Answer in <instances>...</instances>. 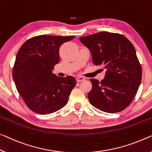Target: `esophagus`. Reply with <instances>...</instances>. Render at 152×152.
<instances>
[{
	"label": "esophagus",
	"instance_id": "obj_1",
	"mask_svg": "<svg viewBox=\"0 0 152 152\" xmlns=\"http://www.w3.org/2000/svg\"><path fill=\"white\" fill-rule=\"evenodd\" d=\"M83 80H85V78L83 77H76V81L77 82H80V81H82Z\"/></svg>",
	"mask_w": 152,
	"mask_h": 152
}]
</instances>
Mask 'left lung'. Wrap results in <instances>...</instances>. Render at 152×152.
I'll return each instance as SVG.
<instances>
[{
	"mask_svg": "<svg viewBox=\"0 0 152 152\" xmlns=\"http://www.w3.org/2000/svg\"><path fill=\"white\" fill-rule=\"evenodd\" d=\"M79 40L89 49L94 64L106 70L100 82L90 79V104L106 113L123 111L131 103L142 78L134 47L122 34L109 32L81 37Z\"/></svg>",
	"mask_w": 152,
	"mask_h": 152,
	"instance_id": "8db88e82",
	"label": "left lung"
}]
</instances>
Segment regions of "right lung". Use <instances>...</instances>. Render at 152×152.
<instances>
[{
  "mask_svg": "<svg viewBox=\"0 0 152 152\" xmlns=\"http://www.w3.org/2000/svg\"><path fill=\"white\" fill-rule=\"evenodd\" d=\"M75 36L39 35L23 44L16 56L13 78L16 88L27 107L46 115L66 105L76 85L73 77H60L53 74L60 60L59 49Z\"/></svg>",
  "mask_w": 152,
  "mask_h": 152,
  "instance_id": "obj_1",
  "label": "right lung"
}]
</instances>
